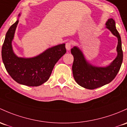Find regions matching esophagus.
Here are the masks:
<instances>
[{
	"label": "esophagus",
	"instance_id": "esophagus-1",
	"mask_svg": "<svg viewBox=\"0 0 127 127\" xmlns=\"http://www.w3.org/2000/svg\"><path fill=\"white\" fill-rule=\"evenodd\" d=\"M65 47H66V49L67 50H70L71 47V42H66V44H65Z\"/></svg>",
	"mask_w": 127,
	"mask_h": 127
}]
</instances>
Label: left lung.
Here are the masks:
<instances>
[{
    "label": "left lung",
    "instance_id": "8db88e82",
    "mask_svg": "<svg viewBox=\"0 0 127 127\" xmlns=\"http://www.w3.org/2000/svg\"><path fill=\"white\" fill-rule=\"evenodd\" d=\"M105 25L106 28L118 39V55L110 65L106 67L93 66L86 61L79 48L74 47L71 50L74 57L72 66L73 77L79 85L87 89L93 90L111 82L118 73L123 61L121 38L116 28L115 21L109 19Z\"/></svg>",
    "mask_w": 127,
    "mask_h": 127
}]
</instances>
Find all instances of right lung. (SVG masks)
Segmentation results:
<instances>
[{
    "instance_id": "right-lung-1",
    "label": "right lung",
    "mask_w": 127,
    "mask_h": 127,
    "mask_svg": "<svg viewBox=\"0 0 127 127\" xmlns=\"http://www.w3.org/2000/svg\"><path fill=\"white\" fill-rule=\"evenodd\" d=\"M18 22L17 20L6 32L2 48V61L15 81L22 85L37 87L50 78L55 64L66 53L65 44L50 48L34 58H19L13 52L11 44Z\"/></svg>"
}]
</instances>
